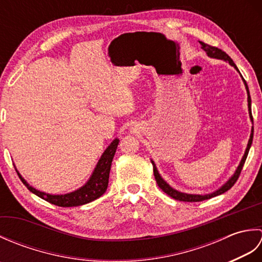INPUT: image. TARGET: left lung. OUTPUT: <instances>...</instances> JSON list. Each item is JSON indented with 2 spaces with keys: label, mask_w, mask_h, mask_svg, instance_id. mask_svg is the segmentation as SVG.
I'll return each instance as SVG.
<instances>
[{
  "label": "left lung",
  "mask_w": 262,
  "mask_h": 262,
  "mask_svg": "<svg viewBox=\"0 0 262 262\" xmlns=\"http://www.w3.org/2000/svg\"><path fill=\"white\" fill-rule=\"evenodd\" d=\"M200 45H202V48L204 49V51L206 52V54H207V56L210 57V58H216V59H222L224 60V62H229V64L231 66H233L238 73H240V71H238V69L236 68V65L234 64V62H233L232 58L227 55L225 52L222 51V49L217 48V47H213V46H209L207 45V43H205L203 41H199ZM242 76V75H241ZM243 80V83L244 85H246V90H247V93H248V109H249V117L250 119H251V121L253 122V118H252V113H251V97H250V92H249V88H248V84L247 82L244 81V79L242 77ZM252 140H253V126L251 128V134H250V138H249V142H248V145H247V148H246V152H244L243 157L240 161V164H238V166L236 168L234 173L232 174V177L230 178L229 180H227L223 186L220 187L217 190L210 192V193H205V194H194V193H186V192H181L179 190H176L174 188H172L168 182H166L162 177H161V174L159 173L158 171V168L157 165H155L154 161L151 160V162L153 164V171H154V177H155V180H157V183L158 186L162 189V190L166 193L169 194L170 197L174 198L177 200H181V202H202V200H206V199H209L211 197H215V196H219V194H222L226 192L229 189H231L233 187V185L236 182V180L238 179V176H240L241 171H242V168L244 165V162H246L247 160V157H248V153H249V149L250 147H251V144H252Z\"/></svg>",
  "instance_id": "1"
}]
</instances>
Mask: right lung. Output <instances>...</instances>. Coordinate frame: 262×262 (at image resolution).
I'll return each instance as SVG.
<instances>
[{"mask_svg":"<svg viewBox=\"0 0 262 262\" xmlns=\"http://www.w3.org/2000/svg\"><path fill=\"white\" fill-rule=\"evenodd\" d=\"M119 140L115 138V140L109 144V146L104 149L101 158L99 159L98 163L94 168L91 177L89 178V180L83 185L81 188L76 189V190L68 192L64 194H52L46 193L40 190H37L36 188H33L28 183L22 176L19 173V171L16 170L21 181L24 182V185L29 189V190L37 194L38 197L46 200V202L51 203L53 205L60 206V207H73V206H81L88 203H91L97 198L101 197L102 194L107 190L108 182H109V173L111 168V162L115 157L117 146H118Z\"/></svg>","mask_w":262,"mask_h":262,"instance_id":"1","label":"right lung"}]
</instances>
